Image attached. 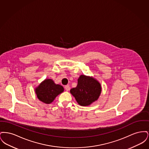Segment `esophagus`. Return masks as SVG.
I'll return each instance as SVG.
<instances>
[{
    "label": "esophagus",
    "mask_w": 149,
    "mask_h": 149,
    "mask_svg": "<svg viewBox=\"0 0 149 149\" xmlns=\"http://www.w3.org/2000/svg\"><path fill=\"white\" fill-rule=\"evenodd\" d=\"M65 90H66V91H69L70 90V86L69 85H66V86H65Z\"/></svg>",
    "instance_id": "34e87169"
}]
</instances>
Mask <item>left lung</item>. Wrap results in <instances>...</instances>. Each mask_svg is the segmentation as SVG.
<instances>
[{"label": "left lung", "mask_w": 149, "mask_h": 149, "mask_svg": "<svg viewBox=\"0 0 149 149\" xmlns=\"http://www.w3.org/2000/svg\"><path fill=\"white\" fill-rule=\"evenodd\" d=\"M101 91L100 84L96 79L81 75L78 79L77 87L71 89L70 93L79 105L88 106L97 100Z\"/></svg>", "instance_id": "8db88e82"}]
</instances>
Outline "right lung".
<instances>
[{"mask_svg":"<svg viewBox=\"0 0 149 149\" xmlns=\"http://www.w3.org/2000/svg\"><path fill=\"white\" fill-rule=\"evenodd\" d=\"M64 90L63 86L56 84L52 79H47L36 88L35 92L40 100L46 104H50Z\"/></svg>","mask_w":149,"mask_h":149,"instance_id":"1","label":"right lung"}]
</instances>
